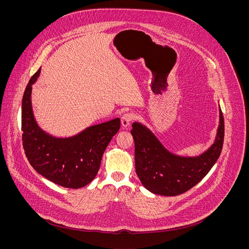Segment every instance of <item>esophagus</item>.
Returning <instances> with one entry per match:
<instances>
[{
  "label": "esophagus",
  "mask_w": 249,
  "mask_h": 249,
  "mask_svg": "<svg viewBox=\"0 0 249 249\" xmlns=\"http://www.w3.org/2000/svg\"><path fill=\"white\" fill-rule=\"evenodd\" d=\"M133 119H134V114L133 113H124L122 115V117H121V124H122V126L124 128L128 127L131 124Z\"/></svg>",
  "instance_id": "obj_1"
}]
</instances>
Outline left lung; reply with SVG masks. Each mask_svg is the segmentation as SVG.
Listing matches in <instances>:
<instances>
[{
  "mask_svg": "<svg viewBox=\"0 0 249 249\" xmlns=\"http://www.w3.org/2000/svg\"><path fill=\"white\" fill-rule=\"evenodd\" d=\"M217 134L208 150L199 156H179L166 149L146 125L132 124L135 143V167L142 184L162 196L182 194L199 183L218 160L224 144V117L219 107Z\"/></svg>",
  "mask_w": 249,
  "mask_h": 249,
  "instance_id": "1",
  "label": "left lung"
}]
</instances>
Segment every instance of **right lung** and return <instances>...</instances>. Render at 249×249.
<instances>
[{
	"label": "right lung",
	"mask_w": 249,
	"mask_h": 249,
	"mask_svg": "<svg viewBox=\"0 0 249 249\" xmlns=\"http://www.w3.org/2000/svg\"><path fill=\"white\" fill-rule=\"evenodd\" d=\"M41 68L30 79L21 102L23 148L31 166L53 183L78 189L96 176L102 155L120 129V119L91 125L69 137H57L43 130L35 119L31 93Z\"/></svg>",
	"instance_id": "1"
}]
</instances>
